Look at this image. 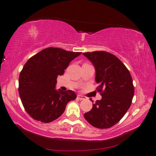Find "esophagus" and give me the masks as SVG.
Segmentation results:
<instances>
[{
    "mask_svg": "<svg viewBox=\"0 0 156 156\" xmlns=\"http://www.w3.org/2000/svg\"><path fill=\"white\" fill-rule=\"evenodd\" d=\"M77 98H78V99H79V100H85V99H86V96H82V95H78L77 96Z\"/></svg>",
    "mask_w": 156,
    "mask_h": 156,
    "instance_id": "esophagus-1",
    "label": "esophagus"
}]
</instances>
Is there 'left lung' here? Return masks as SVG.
I'll return each instance as SVG.
<instances>
[{
	"mask_svg": "<svg viewBox=\"0 0 156 156\" xmlns=\"http://www.w3.org/2000/svg\"><path fill=\"white\" fill-rule=\"evenodd\" d=\"M83 55L95 67L98 83L96 90L102 96L84 117L93 127L109 128L119 122L130 107L134 96L133 78L125 65L112 53L94 51Z\"/></svg>",
	"mask_w": 156,
	"mask_h": 156,
	"instance_id": "1",
	"label": "left lung"
}]
</instances>
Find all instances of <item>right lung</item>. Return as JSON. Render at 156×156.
<instances>
[{
    "label": "right lung",
    "instance_id": "obj_1",
    "mask_svg": "<svg viewBox=\"0 0 156 156\" xmlns=\"http://www.w3.org/2000/svg\"><path fill=\"white\" fill-rule=\"evenodd\" d=\"M81 52L47 47L29 58L19 78V93L31 118L49 123L60 117L67 104L76 98L73 90L55 89L57 78L63 75L71 61Z\"/></svg>",
    "mask_w": 156,
    "mask_h": 156
}]
</instances>
